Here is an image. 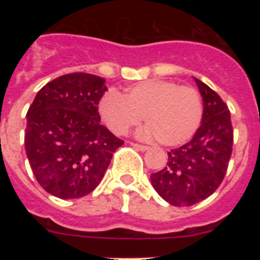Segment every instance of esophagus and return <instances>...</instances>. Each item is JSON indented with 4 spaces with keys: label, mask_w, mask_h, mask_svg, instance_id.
<instances>
[{
    "label": "esophagus",
    "mask_w": 260,
    "mask_h": 260,
    "mask_svg": "<svg viewBox=\"0 0 260 260\" xmlns=\"http://www.w3.org/2000/svg\"><path fill=\"white\" fill-rule=\"evenodd\" d=\"M132 146L134 147V148H137V150L139 151H146L148 147L147 146H143V144H138V143H132Z\"/></svg>",
    "instance_id": "obj_1"
}]
</instances>
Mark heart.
<instances>
[{
	"label": "heart",
	"instance_id": "heart-1",
	"mask_svg": "<svg viewBox=\"0 0 260 260\" xmlns=\"http://www.w3.org/2000/svg\"><path fill=\"white\" fill-rule=\"evenodd\" d=\"M99 109L114 134H126L144 116L148 126L141 133L143 137H155L164 146H177L190 139L201 125L203 100L192 86L146 80L130 87L125 96L108 91Z\"/></svg>",
	"mask_w": 260,
	"mask_h": 260
}]
</instances>
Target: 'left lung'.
<instances>
[{
  "instance_id": "8db88e82",
  "label": "left lung",
  "mask_w": 260,
  "mask_h": 260,
  "mask_svg": "<svg viewBox=\"0 0 260 260\" xmlns=\"http://www.w3.org/2000/svg\"><path fill=\"white\" fill-rule=\"evenodd\" d=\"M203 98V118L191 141L168 152L161 171L151 174L153 189L176 207L207 199L224 180L233 150V126L228 105L195 78Z\"/></svg>"
}]
</instances>
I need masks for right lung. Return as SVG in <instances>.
I'll use <instances>...</instances> for the list:
<instances>
[{"mask_svg": "<svg viewBox=\"0 0 260 260\" xmlns=\"http://www.w3.org/2000/svg\"><path fill=\"white\" fill-rule=\"evenodd\" d=\"M105 79L87 73L45 84L27 112L24 148L40 186L61 199L96 189L123 141L100 125Z\"/></svg>", "mask_w": 260, "mask_h": 260, "instance_id": "obj_1", "label": "right lung"}]
</instances>
